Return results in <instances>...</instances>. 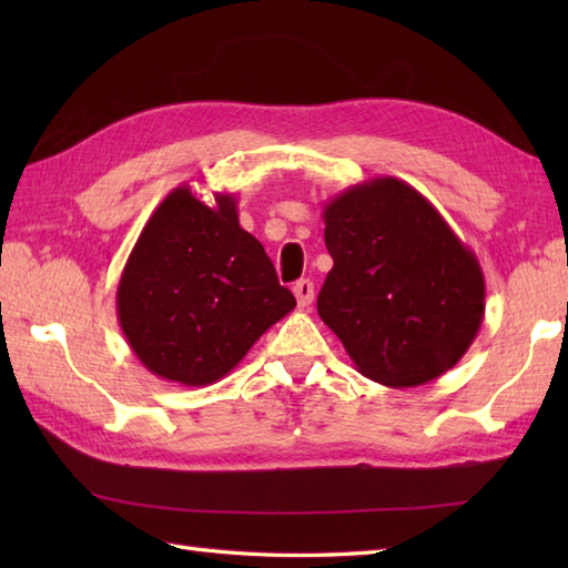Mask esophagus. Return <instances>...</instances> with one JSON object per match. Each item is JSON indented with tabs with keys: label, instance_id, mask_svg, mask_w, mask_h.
Instances as JSON below:
<instances>
[{
	"label": "esophagus",
	"instance_id": "34e87169",
	"mask_svg": "<svg viewBox=\"0 0 568 568\" xmlns=\"http://www.w3.org/2000/svg\"><path fill=\"white\" fill-rule=\"evenodd\" d=\"M293 293L297 297V305L300 307H310L312 300H315V285H312L310 281H297L293 285Z\"/></svg>",
	"mask_w": 568,
	"mask_h": 568
}]
</instances>
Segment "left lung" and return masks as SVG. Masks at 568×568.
I'll list each match as a JSON object with an SVG mask.
<instances>
[{"label": "left lung", "mask_w": 568, "mask_h": 568, "mask_svg": "<svg viewBox=\"0 0 568 568\" xmlns=\"http://www.w3.org/2000/svg\"><path fill=\"white\" fill-rule=\"evenodd\" d=\"M334 258L317 312L358 373L415 388L454 368L486 315L476 253L434 204L397 178H373L327 202Z\"/></svg>", "instance_id": "obj_1"}]
</instances>
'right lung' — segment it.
I'll list each match as a JSON object with an SVG mask.
<instances>
[{"instance_id": "obj_1", "label": "right lung", "mask_w": 568, "mask_h": 568, "mask_svg": "<svg viewBox=\"0 0 568 568\" xmlns=\"http://www.w3.org/2000/svg\"><path fill=\"white\" fill-rule=\"evenodd\" d=\"M293 307L261 241L239 226L234 195L214 192L210 207L190 185L155 207L116 287L131 352L190 388L224 378Z\"/></svg>"}]
</instances>
